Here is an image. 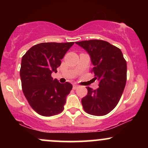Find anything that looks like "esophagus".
I'll return each mask as SVG.
<instances>
[{"label": "esophagus", "mask_w": 148, "mask_h": 148, "mask_svg": "<svg viewBox=\"0 0 148 148\" xmlns=\"http://www.w3.org/2000/svg\"><path fill=\"white\" fill-rule=\"evenodd\" d=\"M79 87V86H77V85H76V84L73 85V89H74V90H76Z\"/></svg>", "instance_id": "esophagus-1"}]
</instances>
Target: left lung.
I'll use <instances>...</instances> for the list:
<instances>
[{
    "label": "left lung",
    "mask_w": 148,
    "mask_h": 148,
    "mask_svg": "<svg viewBox=\"0 0 148 148\" xmlns=\"http://www.w3.org/2000/svg\"><path fill=\"white\" fill-rule=\"evenodd\" d=\"M88 53L94 65L92 72L99 88L87 87L88 94L81 99L88 114L102 116L110 113L121 98L127 81V62L121 50L108 42L90 40L76 42Z\"/></svg>",
    "instance_id": "8db88e82"
}]
</instances>
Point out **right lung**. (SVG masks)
Returning a JSON list of instances; mask_svg holds the SVG:
<instances>
[{
    "mask_svg": "<svg viewBox=\"0 0 148 148\" xmlns=\"http://www.w3.org/2000/svg\"><path fill=\"white\" fill-rule=\"evenodd\" d=\"M74 42H44L34 45L22 57L20 77L22 90L30 106L38 114L52 116L63 111L72 89L68 82L60 84L51 77L61 60Z\"/></svg>",
    "mask_w": 148,
    "mask_h": 148,
    "instance_id": "obj_1",
    "label": "right lung"
}]
</instances>
